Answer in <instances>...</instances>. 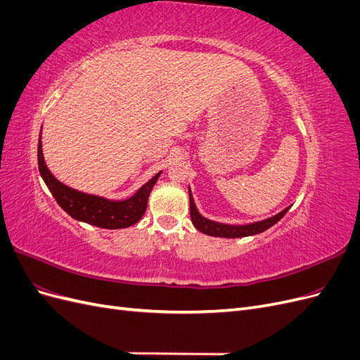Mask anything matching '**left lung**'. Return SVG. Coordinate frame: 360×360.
I'll return each mask as SVG.
<instances>
[{
  "label": "left lung",
  "instance_id": "obj_1",
  "mask_svg": "<svg viewBox=\"0 0 360 360\" xmlns=\"http://www.w3.org/2000/svg\"><path fill=\"white\" fill-rule=\"evenodd\" d=\"M189 204H191V219H192L193 226L197 228L198 231H201L207 236L228 237V238L246 237V236H254L258 233H263L267 230V228H270L271 225H275L278 221H281L290 209V207H287V209L279 212L278 214L267 217V219H263L259 222H252V224H246V225H228V224L210 221V219H207V217L201 216L200 212L197 210V205H195L191 189H189Z\"/></svg>",
  "mask_w": 360,
  "mask_h": 360
}]
</instances>
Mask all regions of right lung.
<instances>
[{
	"mask_svg": "<svg viewBox=\"0 0 360 360\" xmlns=\"http://www.w3.org/2000/svg\"><path fill=\"white\" fill-rule=\"evenodd\" d=\"M37 162L43 181H45L48 189L52 193V197L56 198V201L64 212L70 214L76 221L106 228V230L127 228L136 224L141 217L144 216L148 195L162 172L160 171L155 177H151L144 186H141L136 191V193H134L130 198L123 201H114L103 197H97V195L76 191L53 177V174L46 167L45 159H43L41 132L39 135L37 144Z\"/></svg>",
	"mask_w": 360,
	"mask_h": 360,
	"instance_id": "1",
	"label": "right lung"
}]
</instances>
